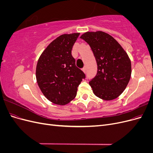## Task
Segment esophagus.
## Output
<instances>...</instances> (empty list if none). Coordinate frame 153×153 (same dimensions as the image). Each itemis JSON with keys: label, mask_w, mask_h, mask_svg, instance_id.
<instances>
[{"label": "esophagus", "mask_w": 153, "mask_h": 153, "mask_svg": "<svg viewBox=\"0 0 153 153\" xmlns=\"http://www.w3.org/2000/svg\"><path fill=\"white\" fill-rule=\"evenodd\" d=\"M86 70H87V69H86V67L85 66L82 68V71H84V73H86Z\"/></svg>", "instance_id": "esophagus-1"}]
</instances>
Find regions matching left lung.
I'll return each mask as SVG.
<instances>
[{
	"label": "left lung",
	"instance_id": "left-lung-1",
	"mask_svg": "<svg viewBox=\"0 0 153 153\" xmlns=\"http://www.w3.org/2000/svg\"><path fill=\"white\" fill-rule=\"evenodd\" d=\"M80 38L90 45L98 65L89 81L93 93L104 100L117 98L126 89L131 75L127 53L112 36L103 31L86 32Z\"/></svg>",
	"mask_w": 153,
	"mask_h": 153
}]
</instances>
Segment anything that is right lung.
I'll use <instances>...</instances> for the list:
<instances>
[{"label": "right lung", "mask_w": 153, "mask_h": 153, "mask_svg": "<svg viewBox=\"0 0 153 153\" xmlns=\"http://www.w3.org/2000/svg\"><path fill=\"white\" fill-rule=\"evenodd\" d=\"M79 35L77 32L57 37L45 49L37 63V83L44 96L54 104L65 105L72 101L85 77L71 55Z\"/></svg>", "instance_id": "1"}]
</instances>
